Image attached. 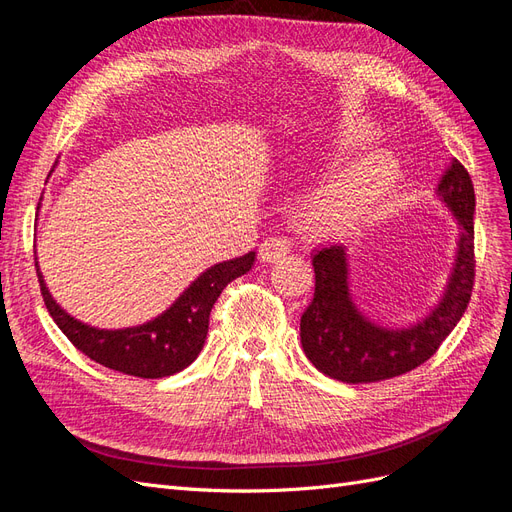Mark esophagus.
Here are the masks:
<instances>
[{"instance_id": "obj_1", "label": "esophagus", "mask_w": 512, "mask_h": 512, "mask_svg": "<svg viewBox=\"0 0 512 512\" xmlns=\"http://www.w3.org/2000/svg\"><path fill=\"white\" fill-rule=\"evenodd\" d=\"M290 252V241L286 237H269L260 243L258 256L262 262H277Z\"/></svg>"}]
</instances>
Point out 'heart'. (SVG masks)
Instances as JSON below:
<instances>
[{"mask_svg":"<svg viewBox=\"0 0 512 512\" xmlns=\"http://www.w3.org/2000/svg\"><path fill=\"white\" fill-rule=\"evenodd\" d=\"M371 132L350 126L342 134V149L367 143ZM399 166L391 153L365 151L348 160L324 181L312 203L309 220L322 232H346L374 215L395 188Z\"/></svg>","mask_w":512,"mask_h":512,"instance_id":"heart-1","label":"heart"}]
</instances>
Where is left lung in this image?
<instances>
[{
    "label": "left lung",
    "mask_w": 512,
    "mask_h": 512,
    "mask_svg": "<svg viewBox=\"0 0 512 512\" xmlns=\"http://www.w3.org/2000/svg\"><path fill=\"white\" fill-rule=\"evenodd\" d=\"M438 194L461 226L459 250L440 305L414 327L384 329L365 318L348 290L344 245L320 247L314 254V301L301 316L303 352L333 380L365 384L389 380L423 365L438 352L461 316L474 286V185L461 162L453 160Z\"/></svg>",
    "instance_id": "1"
}]
</instances>
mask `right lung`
<instances>
[{"instance_id": "add662e5", "label": "right lung", "mask_w": 512, "mask_h": 512, "mask_svg": "<svg viewBox=\"0 0 512 512\" xmlns=\"http://www.w3.org/2000/svg\"><path fill=\"white\" fill-rule=\"evenodd\" d=\"M254 252L207 269L162 316L141 327L106 331L74 320L61 309L38 273L40 292L51 318L72 346L91 361L136 378H166L188 367L203 350L209 314L222 290L254 265ZM38 267V262H36Z\"/></svg>"}]
</instances>
